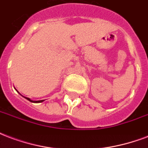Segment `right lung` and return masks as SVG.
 <instances>
[{
  "mask_svg": "<svg viewBox=\"0 0 148 148\" xmlns=\"http://www.w3.org/2000/svg\"><path fill=\"white\" fill-rule=\"evenodd\" d=\"M26 99H27V100H29L30 102H32V103H42V102H43L44 100H38V101H33V100H32V99H30L29 98H27V97H25Z\"/></svg>",
  "mask_w": 148,
  "mask_h": 148,
  "instance_id": "right-lung-1",
  "label": "right lung"
}]
</instances>
